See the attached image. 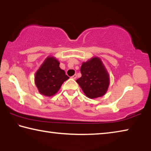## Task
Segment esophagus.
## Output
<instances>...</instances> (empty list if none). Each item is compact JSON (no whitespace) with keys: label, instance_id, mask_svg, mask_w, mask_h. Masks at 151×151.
<instances>
[{"label":"esophagus","instance_id":"34e87169","mask_svg":"<svg viewBox=\"0 0 151 151\" xmlns=\"http://www.w3.org/2000/svg\"><path fill=\"white\" fill-rule=\"evenodd\" d=\"M76 75H74L73 76H71V78L73 79H76Z\"/></svg>","mask_w":151,"mask_h":151}]
</instances>
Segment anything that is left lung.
I'll use <instances>...</instances> for the list:
<instances>
[{
  "instance_id": "obj_1",
  "label": "left lung",
  "mask_w": 151,
  "mask_h": 151,
  "mask_svg": "<svg viewBox=\"0 0 151 151\" xmlns=\"http://www.w3.org/2000/svg\"><path fill=\"white\" fill-rule=\"evenodd\" d=\"M81 77L76 80L86 96L94 99L103 96L109 85V76L100 58L94 57L81 67Z\"/></svg>"
}]
</instances>
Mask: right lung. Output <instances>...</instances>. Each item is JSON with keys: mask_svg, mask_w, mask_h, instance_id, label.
Masks as SVG:
<instances>
[{"mask_svg": "<svg viewBox=\"0 0 151 151\" xmlns=\"http://www.w3.org/2000/svg\"><path fill=\"white\" fill-rule=\"evenodd\" d=\"M68 78L65 70L59 67L58 61L53 57H48L36 73L35 79L40 93L50 96L57 93Z\"/></svg>", "mask_w": 151, "mask_h": 151, "instance_id": "add662e5", "label": "right lung"}]
</instances>
